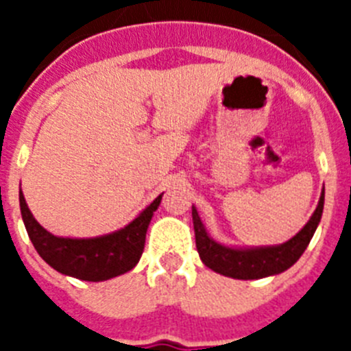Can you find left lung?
<instances>
[{"label": "left lung", "instance_id": "left-lung-1", "mask_svg": "<svg viewBox=\"0 0 351 351\" xmlns=\"http://www.w3.org/2000/svg\"><path fill=\"white\" fill-rule=\"evenodd\" d=\"M324 200L325 191H322L320 202L299 234L280 246L265 247H228L216 243L207 235L206 226L193 206L191 216H193L195 243H197L200 260L214 272L234 278V280H260V278L280 274L290 269L308 247L316 226L322 219Z\"/></svg>", "mask_w": 351, "mask_h": 351}]
</instances>
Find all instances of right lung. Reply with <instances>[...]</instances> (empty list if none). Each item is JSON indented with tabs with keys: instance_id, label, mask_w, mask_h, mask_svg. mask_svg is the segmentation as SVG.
<instances>
[{
	"instance_id": "obj_1",
	"label": "right lung",
	"mask_w": 351,
	"mask_h": 351,
	"mask_svg": "<svg viewBox=\"0 0 351 351\" xmlns=\"http://www.w3.org/2000/svg\"><path fill=\"white\" fill-rule=\"evenodd\" d=\"M161 195L125 228L93 239L56 237L33 218L23 191L19 193V202L31 243L52 269L82 281H105L132 271L138 263L144 251L145 232L160 206Z\"/></svg>"
}]
</instances>
